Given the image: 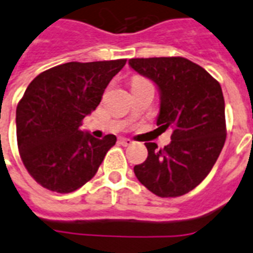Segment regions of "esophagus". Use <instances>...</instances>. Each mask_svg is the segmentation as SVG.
<instances>
[{
  "label": "esophagus",
  "instance_id": "1",
  "mask_svg": "<svg viewBox=\"0 0 253 253\" xmlns=\"http://www.w3.org/2000/svg\"><path fill=\"white\" fill-rule=\"evenodd\" d=\"M133 141L127 139V137H120V144L123 145V147H128V145L132 144Z\"/></svg>",
  "mask_w": 253,
  "mask_h": 253
}]
</instances>
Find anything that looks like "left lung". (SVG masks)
<instances>
[{
  "label": "left lung",
  "instance_id": "obj_1",
  "mask_svg": "<svg viewBox=\"0 0 253 253\" xmlns=\"http://www.w3.org/2000/svg\"><path fill=\"white\" fill-rule=\"evenodd\" d=\"M128 65L157 85V126L173 130L171 141L162 149L156 143H145L148 157L133 168V173L160 198L182 196L208 175L226 140L221 85L183 57L132 58Z\"/></svg>",
  "mask_w": 253,
  "mask_h": 253
}]
</instances>
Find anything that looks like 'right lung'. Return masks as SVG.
I'll return each mask as SVG.
<instances>
[{
	"label": "right lung",
	"mask_w": 253,
	"mask_h": 253,
	"mask_svg": "<svg viewBox=\"0 0 253 253\" xmlns=\"http://www.w3.org/2000/svg\"><path fill=\"white\" fill-rule=\"evenodd\" d=\"M126 59L69 62L35 78L16 106L20 157L39 184L70 194L91 180L116 135L96 139L79 128Z\"/></svg>",
	"instance_id": "add662e5"
}]
</instances>
